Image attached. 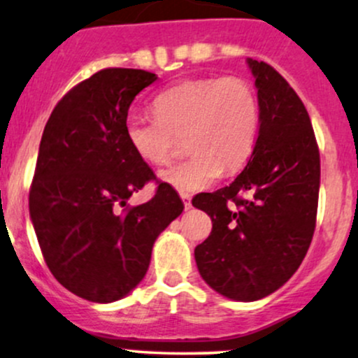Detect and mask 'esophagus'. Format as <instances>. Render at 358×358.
<instances>
[{"mask_svg": "<svg viewBox=\"0 0 358 358\" xmlns=\"http://www.w3.org/2000/svg\"><path fill=\"white\" fill-rule=\"evenodd\" d=\"M180 197H182V200H183V206H185V209H190L192 207V199H190V195L188 194H180Z\"/></svg>", "mask_w": 358, "mask_h": 358, "instance_id": "esophagus-1", "label": "esophagus"}]
</instances>
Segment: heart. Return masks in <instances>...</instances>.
<instances>
[{"mask_svg":"<svg viewBox=\"0 0 358 358\" xmlns=\"http://www.w3.org/2000/svg\"><path fill=\"white\" fill-rule=\"evenodd\" d=\"M152 112L155 117H129L125 139L143 161L166 166L187 136L192 156L163 173L164 182L183 194L209 188L224 170H238L257 143L260 103L243 78L183 80L155 96Z\"/></svg>","mask_w":358,"mask_h":358,"instance_id":"heart-1","label":"heart"}]
</instances>
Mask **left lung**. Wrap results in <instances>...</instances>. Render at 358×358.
<instances>
[{
	"label": "left lung",
	"mask_w": 358,
	"mask_h": 358,
	"mask_svg": "<svg viewBox=\"0 0 358 358\" xmlns=\"http://www.w3.org/2000/svg\"><path fill=\"white\" fill-rule=\"evenodd\" d=\"M260 129L248 164L231 185L195 195L212 219L195 248L203 280L234 301H258L285 284L308 253L320 197V149L304 103L280 73L248 59Z\"/></svg>",
	"instance_id": "8db88e82"
}]
</instances>
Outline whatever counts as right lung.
I'll use <instances>...</instances> for the list:
<instances>
[{
    "label": "right lung",
    "instance_id": "1",
    "mask_svg": "<svg viewBox=\"0 0 358 358\" xmlns=\"http://www.w3.org/2000/svg\"><path fill=\"white\" fill-rule=\"evenodd\" d=\"M156 80L143 69L98 71L57 101L42 134L30 217L56 280L86 301L127 296L148 272L156 238L183 210L173 187L158 182L146 203H127L156 180L124 129L132 100Z\"/></svg>",
    "mask_w": 358,
    "mask_h": 358
}]
</instances>
